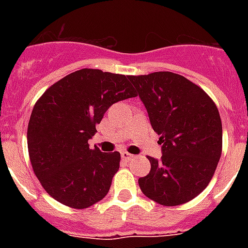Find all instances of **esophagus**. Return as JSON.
<instances>
[{"label":"esophagus","instance_id":"34e87169","mask_svg":"<svg viewBox=\"0 0 248 248\" xmlns=\"http://www.w3.org/2000/svg\"><path fill=\"white\" fill-rule=\"evenodd\" d=\"M121 155H122V158L124 159H131L134 155H130L128 152H121Z\"/></svg>","mask_w":248,"mask_h":248}]
</instances>
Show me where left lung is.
Segmentation results:
<instances>
[{
  "instance_id": "1",
  "label": "left lung",
  "mask_w": 248,
  "mask_h": 248,
  "mask_svg": "<svg viewBox=\"0 0 248 248\" xmlns=\"http://www.w3.org/2000/svg\"><path fill=\"white\" fill-rule=\"evenodd\" d=\"M162 145L161 159L148 157L151 171L141 192L163 206L197 197L214 176L221 155L219 110L203 90L172 72L130 76Z\"/></svg>"
}]
</instances>
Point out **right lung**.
Returning a JSON list of instances; mask_svg holds the SVG:
<instances>
[{"instance_id":"obj_1","label":"right lung","mask_w":248,"mask_h":248,"mask_svg":"<svg viewBox=\"0 0 248 248\" xmlns=\"http://www.w3.org/2000/svg\"><path fill=\"white\" fill-rule=\"evenodd\" d=\"M130 76L81 69L48 87L28 124L33 171L50 196L73 208L103 200L120 169V152L91 149L89 140L114 103L136 93Z\"/></svg>"}]
</instances>
